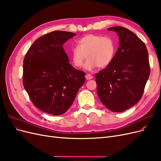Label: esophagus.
Returning a JSON list of instances; mask_svg holds the SVG:
<instances>
[{"label":"esophagus","instance_id":"34e87169","mask_svg":"<svg viewBox=\"0 0 161 161\" xmlns=\"http://www.w3.org/2000/svg\"><path fill=\"white\" fill-rule=\"evenodd\" d=\"M85 78L86 80H90V79H92V76L90 74H87L86 76H85Z\"/></svg>","mask_w":161,"mask_h":161}]
</instances>
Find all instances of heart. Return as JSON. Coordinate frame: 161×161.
I'll return each mask as SVG.
<instances>
[{"instance_id":"obj_1","label":"heart","mask_w":161,"mask_h":161,"mask_svg":"<svg viewBox=\"0 0 161 161\" xmlns=\"http://www.w3.org/2000/svg\"><path fill=\"white\" fill-rule=\"evenodd\" d=\"M116 52V43L113 39L97 34H87L77 42V47H73L70 58L72 64L79 68L88 60L85 69L92 70L97 67L103 69L113 61Z\"/></svg>"}]
</instances>
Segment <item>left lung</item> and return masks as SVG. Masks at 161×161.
Returning <instances> with one entry per match:
<instances>
[{"mask_svg":"<svg viewBox=\"0 0 161 161\" xmlns=\"http://www.w3.org/2000/svg\"><path fill=\"white\" fill-rule=\"evenodd\" d=\"M119 36V47L111 64L95 75L101 103L111 111L121 112L140 100L150 75L148 53L144 43L122 27L108 28Z\"/></svg>","mask_w":161,"mask_h":161,"instance_id":"1","label":"left lung"}]
</instances>
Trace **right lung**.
<instances>
[{
	"mask_svg": "<svg viewBox=\"0 0 161 161\" xmlns=\"http://www.w3.org/2000/svg\"><path fill=\"white\" fill-rule=\"evenodd\" d=\"M76 33L54 31L33 42L23 60V83L33 105L48 114L60 115L69 109L85 82L62 46Z\"/></svg>",
	"mask_w": 161,
	"mask_h": 161,
	"instance_id": "add662e5",
	"label": "right lung"
}]
</instances>
